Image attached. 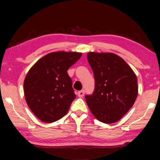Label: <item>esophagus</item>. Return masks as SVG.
Masks as SVG:
<instances>
[{
  "mask_svg": "<svg viewBox=\"0 0 160 160\" xmlns=\"http://www.w3.org/2000/svg\"><path fill=\"white\" fill-rule=\"evenodd\" d=\"M84 94H85V91L84 90H80L78 92V96L79 97H82L84 96Z\"/></svg>",
  "mask_w": 160,
  "mask_h": 160,
  "instance_id": "1",
  "label": "esophagus"
}]
</instances>
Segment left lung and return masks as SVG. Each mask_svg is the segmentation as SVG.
Returning a JSON list of instances; mask_svg holds the SVG:
<instances>
[{"mask_svg": "<svg viewBox=\"0 0 160 160\" xmlns=\"http://www.w3.org/2000/svg\"><path fill=\"white\" fill-rule=\"evenodd\" d=\"M95 85L85 100L97 120L113 123L132 107L138 96V80L133 70L120 56L112 53H88Z\"/></svg>", "mask_w": 160, "mask_h": 160, "instance_id": "left-lung-1", "label": "left lung"}]
</instances>
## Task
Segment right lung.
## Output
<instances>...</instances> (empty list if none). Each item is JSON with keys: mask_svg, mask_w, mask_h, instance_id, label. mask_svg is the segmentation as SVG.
Wrapping results in <instances>:
<instances>
[{"mask_svg": "<svg viewBox=\"0 0 160 160\" xmlns=\"http://www.w3.org/2000/svg\"><path fill=\"white\" fill-rule=\"evenodd\" d=\"M82 53L57 51L43 56L32 66L24 81L29 109L40 120L52 123L68 112L76 95L67 70Z\"/></svg>", "mask_w": 160, "mask_h": 160, "instance_id": "add662e5", "label": "right lung"}]
</instances>
